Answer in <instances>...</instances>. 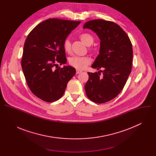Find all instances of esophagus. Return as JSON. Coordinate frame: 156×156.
I'll return each instance as SVG.
<instances>
[{
    "mask_svg": "<svg viewBox=\"0 0 156 156\" xmlns=\"http://www.w3.org/2000/svg\"><path fill=\"white\" fill-rule=\"evenodd\" d=\"M82 72V71H81V70H76V74H80V73H81Z\"/></svg>",
    "mask_w": 156,
    "mask_h": 156,
    "instance_id": "esophagus-1",
    "label": "esophagus"
}]
</instances>
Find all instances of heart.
<instances>
[{
    "mask_svg": "<svg viewBox=\"0 0 156 156\" xmlns=\"http://www.w3.org/2000/svg\"><path fill=\"white\" fill-rule=\"evenodd\" d=\"M80 39L86 46H90L94 42V37L89 33H84L80 35ZM63 48L65 52H70L71 50V43L69 39H66L63 41ZM91 60L90 58L87 57L81 56H73L69 58V63L78 70H83L87 67V66L90 63Z\"/></svg>",
    "mask_w": 156,
    "mask_h": 156,
    "instance_id": "obj_1",
    "label": "heart"
}]
</instances>
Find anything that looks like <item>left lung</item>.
<instances>
[{
  "mask_svg": "<svg viewBox=\"0 0 156 156\" xmlns=\"http://www.w3.org/2000/svg\"><path fill=\"white\" fill-rule=\"evenodd\" d=\"M83 28L91 30L101 41L99 54L91 67L103 70L87 73L86 94L94 102L104 103L117 97L126 84L132 65L131 42L123 29L112 21L91 20L85 23Z\"/></svg>",
  "mask_w": 156,
  "mask_h": 156,
  "instance_id": "left-lung-1",
  "label": "left lung"
}]
</instances>
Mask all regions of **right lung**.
<instances>
[{
    "instance_id": "add662e5",
    "label": "right lung",
    "mask_w": 156,
    "mask_h": 156,
    "mask_svg": "<svg viewBox=\"0 0 156 156\" xmlns=\"http://www.w3.org/2000/svg\"><path fill=\"white\" fill-rule=\"evenodd\" d=\"M81 23L51 18L41 22L28 34L24 44L21 66L28 86L37 98L48 102L59 99L76 70L66 63L63 41Z\"/></svg>"
}]
</instances>
